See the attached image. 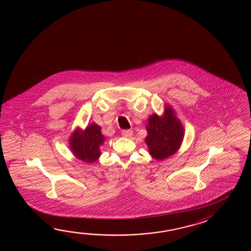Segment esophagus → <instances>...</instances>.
Masks as SVG:
<instances>
[{
    "mask_svg": "<svg viewBox=\"0 0 251 251\" xmlns=\"http://www.w3.org/2000/svg\"><path fill=\"white\" fill-rule=\"evenodd\" d=\"M122 135H123V137H125V138H129L132 137L133 132L130 129H124V130L122 131Z\"/></svg>",
    "mask_w": 251,
    "mask_h": 251,
    "instance_id": "1",
    "label": "esophagus"
}]
</instances>
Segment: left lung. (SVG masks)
Here are the masks:
<instances>
[{"instance_id": "obj_1", "label": "left lung", "mask_w": 251, "mask_h": 251, "mask_svg": "<svg viewBox=\"0 0 251 251\" xmlns=\"http://www.w3.org/2000/svg\"><path fill=\"white\" fill-rule=\"evenodd\" d=\"M148 136L145 142L153 158L161 161L174 155L184 138V128L173 107L166 104L163 115H150L146 125Z\"/></svg>"}]
</instances>
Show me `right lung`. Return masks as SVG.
I'll return each mask as SVG.
<instances>
[{
  "mask_svg": "<svg viewBox=\"0 0 251 251\" xmlns=\"http://www.w3.org/2000/svg\"><path fill=\"white\" fill-rule=\"evenodd\" d=\"M105 137L101 132V127L97 123L87 125L85 129L76 128L69 138L70 149L76 158L84 163L93 164L101 155V146Z\"/></svg>",
  "mask_w": 251,
  "mask_h": 251,
  "instance_id": "obj_1",
  "label": "right lung"
}]
</instances>
